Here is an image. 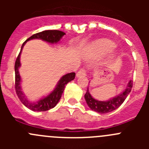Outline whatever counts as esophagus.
I'll use <instances>...</instances> for the list:
<instances>
[{
	"label": "esophagus",
	"instance_id": "34e87169",
	"mask_svg": "<svg viewBox=\"0 0 149 149\" xmlns=\"http://www.w3.org/2000/svg\"><path fill=\"white\" fill-rule=\"evenodd\" d=\"M77 77H85L86 76V70L84 68H81V70L77 72V74H76Z\"/></svg>",
	"mask_w": 149,
	"mask_h": 149
}]
</instances>
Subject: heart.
<instances>
[{"instance_id": "obj_1", "label": "heart", "mask_w": 149, "mask_h": 149, "mask_svg": "<svg viewBox=\"0 0 149 149\" xmlns=\"http://www.w3.org/2000/svg\"><path fill=\"white\" fill-rule=\"evenodd\" d=\"M115 45L113 43L107 42V41H102L100 42L95 46V51L100 54H105L113 49Z\"/></svg>"}]
</instances>
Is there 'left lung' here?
I'll use <instances>...</instances> for the list:
<instances>
[{
  "instance_id": "obj_1",
  "label": "left lung",
  "mask_w": 149,
  "mask_h": 149,
  "mask_svg": "<svg viewBox=\"0 0 149 149\" xmlns=\"http://www.w3.org/2000/svg\"><path fill=\"white\" fill-rule=\"evenodd\" d=\"M133 86V81L130 80L127 83L125 90L122 93L110 98L108 101H98L95 99L89 93V87L87 88L86 93L84 95V98L86 101L89 108L93 111H95L98 113H107L113 111L116 109L121 106L124 101L126 99L129 93H131V88Z\"/></svg>"
}]
</instances>
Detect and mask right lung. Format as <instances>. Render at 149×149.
I'll return each instance as SVG.
<instances>
[{"instance_id":"obj_1","label":"right lung","mask_w":149,"mask_h":149,"mask_svg":"<svg viewBox=\"0 0 149 149\" xmlns=\"http://www.w3.org/2000/svg\"><path fill=\"white\" fill-rule=\"evenodd\" d=\"M65 34V33L63 32V31L56 30H45V31H42V32L33 34V35L31 36L30 38H28L23 43V45L22 46V48H21L20 53H19L16 60H15V86L16 94L18 98H19V99H20V101L22 102V104L25 107H27V108L33 110V111H47V110H50V109L54 108L57 104L59 101H60L62 94L63 93V90H64V89L65 87V85L68 82L73 81L74 79V77H75V73L74 72H72V73H68L65 74V75H63L60 79V81H58L55 89L49 95H48L45 97H43V98H40L37 101H29L27 98V96L24 95V93L22 90V86H21L22 78H21L19 71H18V69H19V68L21 66L20 56L21 53H22V48H23L24 45H25V43L27 42H28L29 40H31V39H42V40L45 41V42H47L48 43H51V44L57 43Z\"/></svg>"}]
</instances>
